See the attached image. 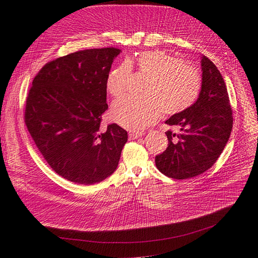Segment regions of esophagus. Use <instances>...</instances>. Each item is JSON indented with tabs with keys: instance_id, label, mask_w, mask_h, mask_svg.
Here are the masks:
<instances>
[{
	"instance_id": "1",
	"label": "esophagus",
	"mask_w": 258,
	"mask_h": 258,
	"mask_svg": "<svg viewBox=\"0 0 258 258\" xmlns=\"http://www.w3.org/2000/svg\"><path fill=\"white\" fill-rule=\"evenodd\" d=\"M144 135L143 132H132L130 133L128 135V138L130 140H135V139H138V138H141Z\"/></svg>"
}]
</instances>
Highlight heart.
<instances>
[{"instance_id":"obj_1","label":"heart","mask_w":258,"mask_h":258,"mask_svg":"<svg viewBox=\"0 0 258 258\" xmlns=\"http://www.w3.org/2000/svg\"><path fill=\"white\" fill-rule=\"evenodd\" d=\"M134 66L148 76L144 98L124 96L113 103L111 116L119 125L141 131L156 123L163 112L167 115L183 112L197 100L201 90L199 72L161 50L140 52L116 67L106 80V89L112 96L126 92Z\"/></svg>"}]
</instances>
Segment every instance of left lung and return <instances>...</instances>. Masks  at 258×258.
Listing matches in <instances>:
<instances>
[{
	"mask_svg": "<svg viewBox=\"0 0 258 258\" xmlns=\"http://www.w3.org/2000/svg\"><path fill=\"white\" fill-rule=\"evenodd\" d=\"M202 86L197 101L165 123L168 146L156 156L157 168L172 179H190L205 172L219 159L232 131L233 117L226 84L216 66L205 55L201 59Z\"/></svg>",
	"mask_w": 258,
	"mask_h": 258,
	"instance_id": "8db88e82",
	"label": "left lung"
}]
</instances>
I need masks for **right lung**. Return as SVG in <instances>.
<instances>
[{"mask_svg": "<svg viewBox=\"0 0 258 258\" xmlns=\"http://www.w3.org/2000/svg\"><path fill=\"white\" fill-rule=\"evenodd\" d=\"M117 48L86 49L45 64L26 101L25 123L40 154L63 179L92 185L116 170L127 132L100 128L106 80Z\"/></svg>", "mask_w": 258, "mask_h": 258, "instance_id": "obj_1", "label": "right lung"}]
</instances>
